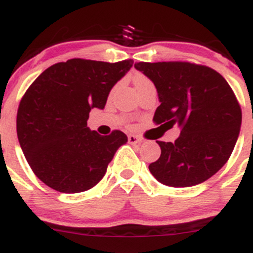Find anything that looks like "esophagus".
Listing matches in <instances>:
<instances>
[{
  "mask_svg": "<svg viewBox=\"0 0 253 253\" xmlns=\"http://www.w3.org/2000/svg\"><path fill=\"white\" fill-rule=\"evenodd\" d=\"M128 142L131 144H139L141 143V138H138L137 136H134V134H129L128 136Z\"/></svg>",
  "mask_w": 253,
  "mask_h": 253,
  "instance_id": "34e87169",
  "label": "esophagus"
}]
</instances>
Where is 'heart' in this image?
I'll list each match as a JSON object with an SVG mask.
<instances>
[{
	"instance_id": "obj_1",
	"label": "heart",
	"mask_w": 253,
	"mask_h": 253,
	"mask_svg": "<svg viewBox=\"0 0 253 253\" xmlns=\"http://www.w3.org/2000/svg\"><path fill=\"white\" fill-rule=\"evenodd\" d=\"M146 83H151L148 79H147L146 77H143V75H137L136 78H134V86H138V85H142V84H146Z\"/></svg>"
}]
</instances>
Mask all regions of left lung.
Here are the masks:
<instances>
[{
    "mask_svg": "<svg viewBox=\"0 0 253 253\" xmlns=\"http://www.w3.org/2000/svg\"><path fill=\"white\" fill-rule=\"evenodd\" d=\"M156 86L161 102L153 121L159 127H180L175 142L157 141L158 161L152 175L174 188L194 186L211 178L231 156L242 114L226 80L211 68L186 61L136 63Z\"/></svg>",
    "mask_w": 253,
    "mask_h": 253,
    "instance_id": "8db88e82",
    "label": "left lung"
}]
</instances>
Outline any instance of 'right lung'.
<instances>
[{
    "label": "right lung",
    "instance_id": "1",
    "mask_svg": "<svg viewBox=\"0 0 253 253\" xmlns=\"http://www.w3.org/2000/svg\"><path fill=\"white\" fill-rule=\"evenodd\" d=\"M133 61L70 59L44 70L28 87L17 112V136L27 162L49 188L65 194L89 190L106 173L121 131L101 136L87 127L91 109L107 96Z\"/></svg>",
    "mask_w": 253,
    "mask_h": 253
}]
</instances>
